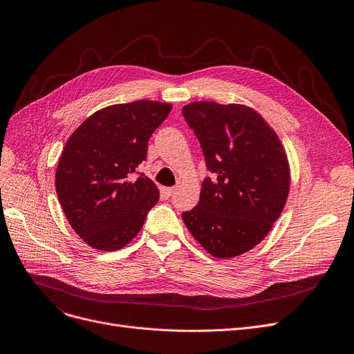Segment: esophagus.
Listing matches in <instances>:
<instances>
[{"label":"esophagus","mask_w":354,"mask_h":354,"mask_svg":"<svg viewBox=\"0 0 354 354\" xmlns=\"http://www.w3.org/2000/svg\"><path fill=\"white\" fill-rule=\"evenodd\" d=\"M175 190H176L175 187H165V189H164V194H165L167 197H171V196L175 193Z\"/></svg>","instance_id":"34e87169"}]
</instances>
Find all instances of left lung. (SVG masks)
Segmentation results:
<instances>
[{
  "mask_svg": "<svg viewBox=\"0 0 354 354\" xmlns=\"http://www.w3.org/2000/svg\"><path fill=\"white\" fill-rule=\"evenodd\" d=\"M213 178L182 218L193 238L218 259L255 248L280 217L290 190V165L276 131L252 108L209 100L182 109Z\"/></svg>",
  "mask_w": 354,
  "mask_h": 354,
  "instance_id": "obj_1",
  "label": "left lung"
}]
</instances>
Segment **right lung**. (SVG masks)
I'll list each match as a JSON object with an SVG mask.
<instances>
[{
    "mask_svg": "<svg viewBox=\"0 0 354 354\" xmlns=\"http://www.w3.org/2000/svg\"><path fill=\"white\" fill-rule=\"evenodd\" d=\"M171 104L134 100L91 115L70 136L56 171V192L73 230L89 246L113 252L141 230L160 198L140 175L148 140L168 118Z\"/></svg>",
    "mask_w": 354,
    "mask_h": 354,
    "instance_id": "right-lung-1",
    "label": "right lung"
}]
</instances>
